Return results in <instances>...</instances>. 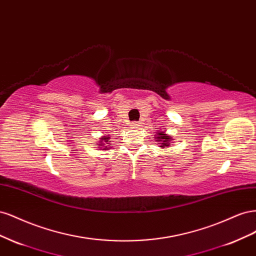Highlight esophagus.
I'll return each mask as SVG.
<instances>
[{"mask_svg":"<svg viewBox=\"0 0 256 256\" xmlns=\"http://www.w3.org/2000/svg\"><path fill=\"white\" fill-rule=\"evenodd\" d=\"M138 127H140V124H138V122H130V128H132V129H138Z\"/></svg>","mask_w":256,"mask_h":256,"instance_id":"1","label":"esophagus"}]
</instances>
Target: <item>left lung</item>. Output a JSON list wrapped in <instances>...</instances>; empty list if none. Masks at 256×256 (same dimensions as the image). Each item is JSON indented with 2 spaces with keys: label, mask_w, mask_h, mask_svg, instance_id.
<instances>
[{
  "label": "left lung",
  "mask_w": 256,
  "mask_h": 256,
  "mask_svg": "<svg viewBox=\"0 0 256 256\" xmlns=\"http://www.w3.org/2000/svg\"><path fill=\"white\" fill-rule=\"evenodd\" d=\"M154 138L156 140V142L159 144V147H161V148L168 147L171 145L172 141L174 140V138L172 136H168L164 132V131H161V130H157L156 132H154Z\"/></svg>",
  "instance_id": "left-lung-1"
}]
</instances>
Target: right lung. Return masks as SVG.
Masks as SVG:
<instances>
[{
    "mask_svg": "<svg viewBox=\"0 0 256 256\" xmlns=\"http://www.w3.org/2000/svg\"><path fill=\"white\" fill-rule=\"evenodd\" d=\"M110 136L109 134H106V136H102V138H99V141L97 142V145H98V148L100 150H110L111 148V144H110Z\"/></svg>",
    "mask_w": 256,
    "mask_h": 256,
    "instance_id": "1",
    "label": "right lung"
}]
</instances>
